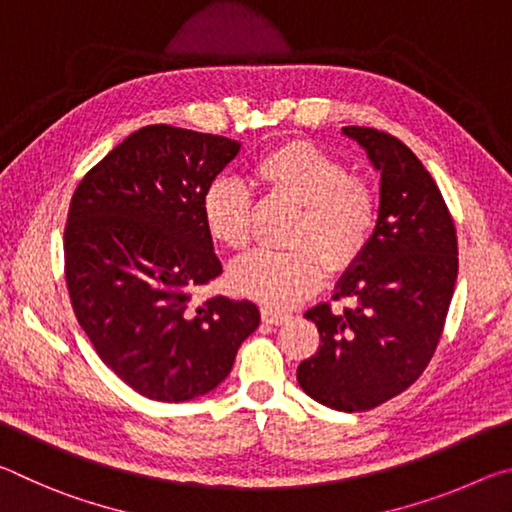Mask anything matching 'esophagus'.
<instances>
[{"instance_id": "obj_1", "label": "esophagus", "mask_w": 512, "mask_h": 512, "mask_svg": "<svg viewBox=\"0 0 512 512\" xmlns=\"http://www.w3.org/2000/svg\"><path fill=\"white\" fill-rule=\"evenodd\" d=\"M262 318L268 325H282L284 320H289V314H284V311L273 307H262Z\"/></svg>"}]
</instances>
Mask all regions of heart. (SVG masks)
Masks as SVG:
<instances>
[{
	"label": "heart",
	"instance_id": "b5f03b06",
	"mask_svg": "<svg viewBox=\"0 0 512 512\" xmlns=\"http://www.w3.org/2000/svg\"><path fill=\"white\" fill-rule=\"evenodd\" d=\"M250 180L273 198L302 205L293 250H253L232 266L230 284L241 296L271 307H293L318 289L323 263L350 266L368 246L377 223V198L361 178H350L334 155L305 140L271 146L250 162ZM253 201L235 178L219 176L201 196L203 225L212 241L241 250L250 239ZM314 247L315 250L311 251Z\"/></svg>",
	"mask_w": 512,
	"mask_h": 512
}]
</instances>
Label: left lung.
<instances>
[{
    "mask_svg": "<svg viewBox=\"0 0 512 512\" xmlns=\"http://www.w3.org/2000/svg\"><path fill=\"white\" fill-rule=\"evenodd\" d=\"M379 171V210L368 246L316 305L320 345L298 366V384L329 409L368 411L422 375L443 334L458 275L454 221L429 171L409 146L375 128L345 126Z\"/></svg>",
    "mask_w": 512,
    "mask_h": 512,
    "instance_id": "obj_1",
    "label": "left lung"
}]
</instances>
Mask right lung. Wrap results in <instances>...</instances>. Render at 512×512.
Returning a JSON list of instances; mask_svg holds the SVG:
<instances>
[{
    "label": "right lung",
    "instance_id": "1",
    "mask_svg": "<svg viewBox=\"0 0 512 512\" xmlns=\"http://www.w3.org/2000/svg\"><path fill=\"white\" fill-rule=\"evenodd\" d=\"M239 149L221 135L146 126L72 196L65 277L74 314L99 359L149 400L189 402L214 391L259 327L250 300L192 305L194 289L223 271L201 196Z\"/></svg>",
    "mask_w": 512,
    "mask_h": 512
}]
</instances>
